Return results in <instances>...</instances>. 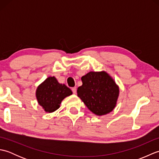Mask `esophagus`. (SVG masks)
Instances as JSON below:
<instances>
[{"instance_id":"34e87169","label":"esophagus","mask_w":159,"mask_h":159,"mask_svg":"<svg viewBox=\"0 0 159 159\" xmlns=\"http://www.w3.org/2000/svg\"><path fill=\"white\" fill-rule=\"evenodd\" d=\"M72 91L73 93L76 94V87H72Z\"/></svg>"}]
</instances>
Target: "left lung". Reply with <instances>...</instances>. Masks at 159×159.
Instances as JSON below:
<instances>
[{
  "instance_id": "obj_1",
  "label": "left lung",
  "mask_w": 159,
  "mask_h": 159,
  "mask_svg": "<svg viewBox=\"0 0 159 159\" xmlns=\"http://www.w3.org/2000/svg\"><path fill=\"white\" fill-rule=\"evenodd\" d=\"M83 85L78 87L77 95L96 116L111 112L117 104L119 87L109 74L89 72L81 77Z\"/></svg>"
}]
</instances>
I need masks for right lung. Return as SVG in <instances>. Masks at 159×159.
Wrapping results in <instances>:
<instances>
[{"mask_svg":"<svg viewBox=\"0 0 159 159\" xmlns=\"http://www.w3.org/2000/svg\"><path fill=\"white\" fill-rule=\"evenodd\" d=\"M72 94L65 84H61L55 76H49L36 89L38 102L46 112L52 113L60 107L62 100Z\"/></svg>","mask_w":159,"mask_h":159,"instance_id":"right-lung-1","label":"right lung"}]
</instances>
